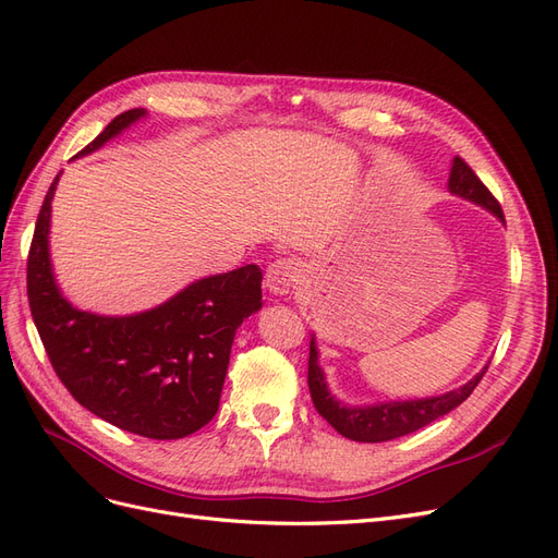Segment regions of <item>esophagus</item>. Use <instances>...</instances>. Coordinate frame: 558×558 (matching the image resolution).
Segmentation results:
<instances>
[{
	"label": "esophagus",
	"mask_w": 558,
	"mask_h": 558,
	"mask_svg": "<svg viewBox=\"0 0 558 558\" xmlns=\"http://www.w3.org/2000/svg\"><path fill=\"white\" fill-rule=\"evenodd\" d=\"M302 277V263L295 258H279L267 267L265 289L272 295H289Z\"/></svg>",
	"instance_id": "obj_1"
}]
</instances>
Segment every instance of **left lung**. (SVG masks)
I'll list each match as a JSON object with an SVG mask.
<instances>
[{"mask_svg": "<svg viewBox=\"0 0 558 558\" xmlns=\"http://www.w3.org/2000/svg\"><path fill=\"white\" fill-rule=\"evenodd\" d=\"M449 191L453 195H461L475 205L496 214L505 223V216L500 209V202L492 195V191L480 181V177L470 170V165L456 156L451 162L449 174ZM488 365L482 369L477 377H472L465 386L456 388L445 396L435 398H418V400H402V402H381V404H367V408H347V404L337 402L324 379V369L318 367V351L314 344H310V367H307V384L310 393L314 400L316 412L324 416L328 424L353 442H386L396 440V437L410 435L418 428L433 424L435 418L449 414L451 410L459 408L468 396L475 391L480 379L486 375Z\"/></svg>", "mask_w": 558, "mask_h": 558, "instance_id": "8db88e82", "label": "left lung"}]
</instances>
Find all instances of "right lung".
Instances as JSON below:
<instances>
[{
    "mask_svg": "<svg viewBox=\"0 0 558 558\" xmlns=\"http://www.w3.org/2000/svg\"><path fill=\"white\" fill-rule=\"evenodd\" d=\"M146 116L130 109L81 150H97ZM50 183L27 256V300L56 375L76 402L116 428L179 440L218 412L234 330L263 305L258 265L191 283L165 305L132 316H99L72 307L50 269Z\"/></svg>",
    "mask_w": 558,
    "mask_h": 558,
    "instance_id": "right-lung-1",
    "label": "right lung"
}]
</instances>
